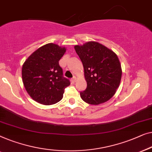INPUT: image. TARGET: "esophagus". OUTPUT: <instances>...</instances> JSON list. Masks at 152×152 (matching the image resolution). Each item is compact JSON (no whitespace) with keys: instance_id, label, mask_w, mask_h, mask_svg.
<instances>
[{"instance_id":"esophagus-1","label":"esophagus","mask_w":152,"mask_h":152,"mask_svg":"<svg viewBox=\"0 0 152 152\" xmlns=\"http://www.w3.org/2000/svg\"><path fill=\"white\" fill-rule=\"evenodd\" d=\"M76 78L75 76H74L73 78H72L71 79V81H72V83H74L76 82Z\"/></svg>"}]
</instances>
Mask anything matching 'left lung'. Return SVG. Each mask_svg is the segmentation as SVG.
Masks as SVG:
<instances>
[{
  "label": "left lung",
  "mask_w": 152,
  "mask_h": 152,
  "mask_svg": "<svg viewBox=\"0 0 152 152\" xmlns=\"http://www.w3.org/2000/svg\"><path fill=\"white\" fill-rule=\"evenodd\" d=\"M84 67L87 88L80 91L82 99L90 104L107 101L116 93L121 80L122 69L117 55L97 42L74 46Z\"/></svg>",
  "instance_id": "left-lung-1"
}]
</instances>
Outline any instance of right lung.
<instances>
[{
	"label": "right lung",
	"instance_id": "obj_1",
	"mask_svg": "<svg viewBox=\"0 0 152 152\" xmlns=\"http://www.w3.org/2000/svg\"><path fill=\"white\" fill-rule=\"evenodd\" d=\"M65 52V48L46 44L32 53L23 64V85L35 101L50 105L63 98L65 89L70 85L58 63Z\"/></svg>",
	"mask_w": 152,
	"mask_h": 152
}]
</instances>
